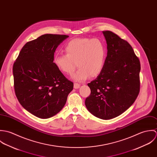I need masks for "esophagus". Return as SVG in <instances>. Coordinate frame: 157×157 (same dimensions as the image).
<instances>
[{
	"label": "esophagus",
	"mask_w": 157,
	"mask_h": 157,
	"mask_svg": "<svg viewBox=\"0 0 157 157\" xmlns=\"http://www.w3.org/2000/svg\"><path fill=\"white\" fill-rule=\"evenodd\" d=\"M80 85L79 84H78V83H75L74 84V89H78V88H80Z\"/></svg>",
	"instance_id": "34e87169"
}]
</instances>
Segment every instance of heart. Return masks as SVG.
<instances>
[{"mask_svg":"<svg viewBox=\"0 0 157 157\" xmlns=\"http://www.w3.org/2000/svg\"><path fill=\"white\" fill-rule=\"evenodd\" d=\"M65 54L55 55L54 63L60 71L71 74L75 67L78 69L72 75L77 82H83L90 75H98L104 67L106 49L98 39L80 38L71 40L65 47Z\"/></svg>","mask_w":157,"mask_h":157,"instance_id":"b5f03b06","label":"heart"}]
</instances>
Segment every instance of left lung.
Here are the masks:
<instances>
[{"mask_svg":"<svg viewBox=\"0 0 157 157\" xmlns=\"http://www.w3.org/2000/svg\"><path fill=\"white\" fill-rule=\"evenodd\" d=\"M103 33L107 44V56L101 72L88 84L90 94L85 100V105L96 117L109 120L134 103L140 91L141 67L127 41L110 31Z\"/></svg>","mask_w":157,"mask_h":157,"instance_id":"left-lung-1","label":"left lung"}]
</instances>
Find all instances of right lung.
Instances as JSON below:
<instances>
[{
    "label": "right lung",
    "mask_w": 157,
    "mask_h": 157,
    "mask_svg": "<svg viewBox=\"0 0 157 157\" xmlns=\"http://www.w3.org/2000/svg\"><path fill=\"white\" fill-rule=\"evenodd\" d=\"M69 37L47 34L27 42L14 63L16 95L24 109L40 118L56 115L64 107L74 84L54 63L56 48Z\"/></svg>",
    "instance_id": "1"
}]
</instances>
